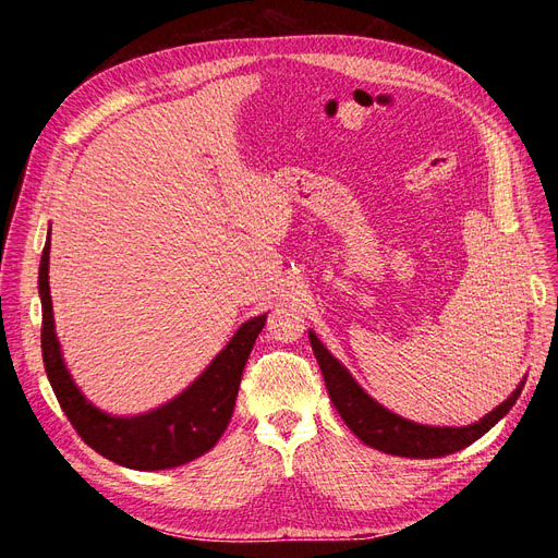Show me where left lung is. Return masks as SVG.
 Returning a JSON list of instances; mask_svg holds the SVG:
<instances>
[{"mask_svg": "<svg viewBox=\"0 0 558 558\" xmlns=\"http://www.w3.org/2000/svg\"><path fill=\"white\" fill-rule=\"evenodd\" d=\"M310 342L314 356L324 373L328 396L340 412L344 424L356 433V437L369 447H375L384 453L408 456V459H437L453 451H461L480 437L492 430L498 421L512 410V404L521 396V386L517 391L500 402L494 412H488L477 424L451 428V426H424L414 421L402 418L393 412H388L377 400L369 398L359 381L349 375V369L337 361L332 353L320 344L318 337L310 330Z\"/></svg>", "mask_w": 558, "mask_h": 558, "instance_id": "obj_1", "label": "left lung"}]
</instances>
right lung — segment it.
Returning a JSON list of instances; mask_svg holds the SVG:
<instances>
[{
    "mask_svg": "<svg viewBox=\"0 0 558 558\" xmlns=\"http://www.w3.org/2000/svg\"><path fill=\"white\" fill-rule=\"evenodd\" d=\"M50 234V232H48ZM50 238L39 263L41 298V356L62 412L81 440L105 459L132 470H167L189 463L209 451L230 424L248 353L256 344L267 314L253 316L234 332L228 347L181 396L140 416H111L83 396L64 367L56 337L53 305L48 286Z\"/></svg>",
    "mask_w": 558,
    "mask_h": 558,
    "instance_id": "obj_1",
    "label": "right lung"
}]
</instances>
